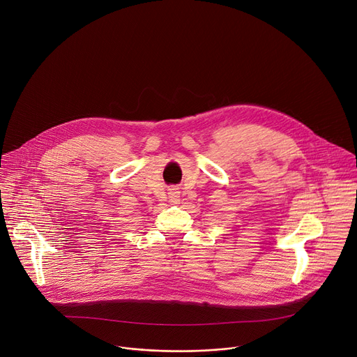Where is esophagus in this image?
<instances>
[{"label":"esophagus","mask_w":357,"mask_h":357,"mask_svg":"<svg viewBox=\"0 0 357 357\" xmlns=\"http://www.w3.org/2000/svg\"><path fill=\"white\" fill-rule=\"evenodd\" d=\"M169 199L172 200V202H178L179 200V190H176V189H171L169 190Z\"/></svg>","instance_id":"1"}]
</instances>
